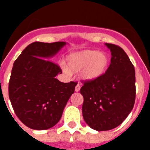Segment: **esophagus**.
Here are the masks:
<instances>
[{"mask_svg": "<svg viewBox=\"0 0 150 150\" xmlns=\"http://www.w3.org/2000/svg\"><path fill=\"white\" fill-rule=\"evenodd\" d=\"M79 89H80V86H79V84H77L76 86V87H75V91L78 92L79 91Z\"/></svg>", "mask_w": 150, "mask_h": 150, "instance_id": "obj_1", "label": "esophagus"}]
</instances>
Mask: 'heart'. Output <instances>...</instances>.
<instances>
[{"label":"heart","instance_id":"b5f03b06","mask_svg":"<svg viewBox=\"0 0 150 150\" xmlns=\"http://www.w3.org/2000/svg\"><path fill=\"white\" fill-rule=\"evenodd\" d=\"M67 65L68 69L64 67L67 74L81 71L82 79L92 82L100 79L107 74L110 65V58L106 52L86 50L69 55Z\"/></svg>","mask_w":150,"mask_h":150}]
</instances>
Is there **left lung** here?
<instances>
[{"label": "left lung", "instance_id": "obj_1", "mask_svg": "<svg viewBox=\"0 0 150 150\" xmlns=\"http://www.w3.org/2000/svg\"><path fill=\"white\" fill-rule=\"evenodd\" d=\"M111 52L107 74L95 81H82V112L85 122L96 131H108L126 119L136 96L134 67L119 46L105 43Z\"/></svg>", "mask_w": 150, "mask_h": 150}]
</instances>
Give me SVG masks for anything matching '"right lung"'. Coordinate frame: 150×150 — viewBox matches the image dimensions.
Listing matches in <instances>:
<instances>
[{
  "label": "right lung",
  "mask_w": 150,
  "mask_h": 150,
  "mask_svg": "<svg viewBox=\"0 0 150 150\" xmlns=\"http://www.w3.org/2000/svg\"><path fill=\"white\" fill-rule=\"evenodd\" d=\"M65 44L34 42L13 64L9 98L17 117L31 129L46 130L56 125L74 92L77 83L57 79L62 69L49 59Z\"/></svg>",
  "instance_id": "add662e5"
}]
</instances>
